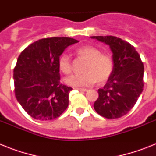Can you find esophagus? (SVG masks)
<instances>
[{"instance_id":"obj_1","label":"esophagus","mask_w":156,"mask_h":156,"mask_svg":"<svg viewBox=\"0 0 156 156\" xmlns=\"http://www.w3.org/2000/svg\"><path fill=\"white\" fill-rule=\"evenodd\" d=\"M74 89L78 90H80V91H87L86 88H80V87H74Z\"/></svg>"}]
</instances>
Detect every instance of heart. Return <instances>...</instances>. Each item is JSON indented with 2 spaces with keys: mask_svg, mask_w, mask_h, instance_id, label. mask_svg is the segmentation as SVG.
I'll use <instances>...</instances> for the list:
<instances>
[{
  "mask_svg": "<svg viewBox=\"0 0 156 156\" xmlns=\"http://www.w3.org/2000/svg\"><path fill=\"white\" fill-rule=\"evenodd\" d=\"M76 54L80 58L86 61L81 75H73L66 79V83L72 87H87L96 81L104 83L110 78L114 69V62L108 54L101 53L99 48L92 45H83L76 49ZM59 70L69 75L73 71V64L69 56L62 54L58 60Z\"/></svg>",
  "mask_w": 156,
  "mask_h": 156,
  "instance_id": "1",
  "label": "heart"
}]
</instances>
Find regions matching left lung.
Returning a JSON list of instances; mask_svg holds the SVG:
<instances>
[{
  "label": "left lung",
  "mask_w": 156,
  "mask_h": 156,
  "mask_svg": "<svg viewBox=\"0 0 156 156\" xmlns=\"http://www.w3.org/2000/svg\"><path fill=\"white\" fill-rule=\"evenodd\" d=\"M109 45L114 62L112 74L103 88L94 108L101 116L118 119L133 108L144 88V65L140 55L129 43L113 36L91 37Z\"/></svg>",
  "instance_id": "left-lung-1"
}]
</instances>
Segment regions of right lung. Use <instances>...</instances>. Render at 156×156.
Instances as JSON below:
<instances>
[{"mask_svg":"<svg viewBox=\"0 0 156 156\" xmlns=\"http://www.w3.org/2000/svg\"><path fill=\"white\" fill-rule=\"evenodd\" d=\"M77 42L70 37L43 38L25 48L18 58L13 73L15 94L34 119L52 120L68 107L72 87L60 83L58 60L67 47Z\"/></svg>","mask_w":156,"mask_h":156,"instance_id":"right-lung-1","label":"right lung"}]
</instances>
